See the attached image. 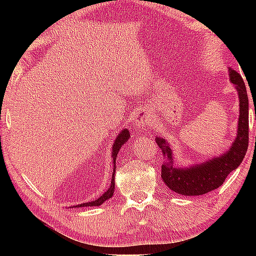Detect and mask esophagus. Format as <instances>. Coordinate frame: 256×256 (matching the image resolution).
<instances>
[{"label": "esophagus", "instance_id": "1", "mask_svg": "<svg viewBox=\"0 0 256 256\" xmlns=\"http://www.w3.org/2000/svg\"><path fill=\"white\" fill-rule=\"evenodd\" d=\"M152 118L146 110H140L135 115V128L143 129L148 126H152Z\"/></svg>", "mask_w": 256, "mask_h": 256}]
</instances>
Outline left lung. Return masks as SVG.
<instances>
[{
	"label": "left lung",
	"mask_w": 256,
	"mask_h": 256,
	"mask_svg": "<svg viewBox=\"0 0 256 256\" xmlns=\"http://www.w3.org/2000/svg\"><path fill=\"white\" fill-rule=\"evenodd\" d=\"M230 82L239 96V120L236 140L227 152L194 166H174V154L166 138H157L156 143L166 157L162 164V180L166 186L182 196H202L222 186L226 177L242 162L248 148V96L244 79L234 70L228 71Z\"/></svg>",
	"instance_id": "8db88e82"
}]
</instances>
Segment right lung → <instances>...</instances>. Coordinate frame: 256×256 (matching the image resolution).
<instances>
[{"instance_id": "right-lung-1", "label": "right lung", "mask_w": 256, "mask_h": 256, "mask_svg": "<svg viewBox=\"0 0 256 256\" xmlns=\"http://www.w3.org/2000/svg\"><path fill=\"white\" fill-rule=\"evenodd\" d=\"M129 130L127 128L124 129L120 134L116 135V138H115V141L113 143V146H112V160H113V171L115 174V163H116V157H118V152H120L121 146L124 144L126 142L129 140ZM113 174V176H112V182H110V188H107V191L104 192L102 196H100L99 198L96 199V200H92V202H82V204H79V205H76L74 208H85V206H100L101 204H104V202L108 200V199L113 197V194H114V188H115V182H114V178H115V174Z\"/></svg>"}]
</instances>
